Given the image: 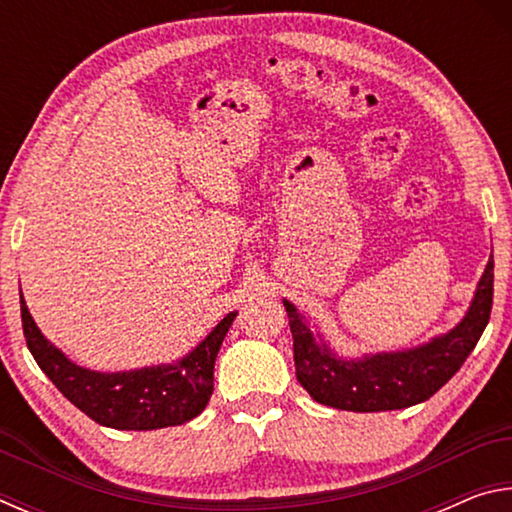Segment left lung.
<instances>
[{
	"label": "left lung",
	"mask_w": 512,
	"mask_h": 512,
	"mask_svg": "<svg viewBox=\"0 0 512 512\" xmlns=\"http://www.w3.org/2000/svg\"><path fill=\"white\" fill-rule=\"evenodd\" d=\"M492 284L495 262L490 255L472 305L454 329L420 348L366 354L361 359L339 357L320 336H314L305 316L284 300L300 386L320 404L357 413L395 411L429 400L456 375L479 343L490 320Z\"/></svg>",
	"instance_id": "8db88e82"
}]
</instances>
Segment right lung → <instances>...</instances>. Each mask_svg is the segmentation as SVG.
<instances>
[{"label": "right lung", "instance_id": "add662e5", "mask_svg": "<svg viewBox=\"0 0 512 512\" xmlns=\"http://www.w3.org/2000/svg\"><path fill=\"white\" fill-rule=\"evenodd\" d=\"M22 329L33 359L76 409L110 429L151 431L185 424L201 413L214 391V361L237 311L225 316L196 348L176 363L97 372L76 366L51 345L20 293Z\"/></svg>", "mask_w": 512, "mask_h": 512}]
</instances>
